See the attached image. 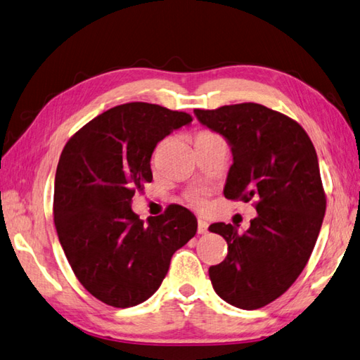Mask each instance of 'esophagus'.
Here are the masks:
<instances>
[{
  "label": "esophagus",
  "mask_w": 360,
  "mask_h": 360,
  "mask_svg": "<svg viewBox=\"0 0 360 360\" xmlns=\"http://www.w3.org/2000/svg\"><path fill=\"white\" fill-rule=\"evenodd\" d=\"M207 230H208V224H207L205 221L199 219V221H198V233H199V235H203V233H207Z\"/></svg>",
  "instance_id": "34e87169"
}]
</instances>
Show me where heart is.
Masks as SVG:
<instances>
[{"label": "heart", "instance_id": "heart-1", "mask_svg": "<svg viewBox=\"0 0 360 360\" xmlns=\"http://www.w3.org/2000/svg\"><path fill=\"white\" fill-rule=\"evenodd\" d=\"M208 136H214V133H210V131H199L198 134H195V139H199V138H208ZM186 200L191 203L193 207H195V208H203L207 205V199H205V195H203L202 193H199V191H193V193H189L188 195H186Z\"/></svg>", "mask_w": 360, "mask_h": 360}]
</instances>
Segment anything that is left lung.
Masks as SVG:
<instances>
[{"instance_id":"1","label":"left lung","mask_w":360,"mask_h":360,"mask_svg":"<svg viewBox=\"0 0 360 360\" xmlns=\"http://www.w3.org/2000/svg\"><path fill=\"white\" fill-rule=\"evenodd\" d=\"M194 112L232 146L224 195L254 200L257 210L244 233L232 224L210 226L229 246L226 260L210 266V279L232 306L264 307L293 285L320 233L326 194L315 147L296 120L259 103Z\"/></svg>"}]
</instances>
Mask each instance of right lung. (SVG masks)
<instances>
[{
	"label": "right lung",
	"mask_w": 360,
	"mask_h": 360,
	"mask_svg": "<svg viewBox=\"0 0 360 360\" xmlns=\"http://www.w3.org/2000/svg\"><path fill=\"white\" fill-rule=\"evenodd\" d=\"M191 120V114L144 101L120 105L87 122L60 153L54 226L77 279L108 306L127 309L148 300L175 250L195 235V216L177 203L147 222L130 205L153 179L158 142Z\"/></svg>",
	"instance_id": "right-lung-1"
}]
</instances>
